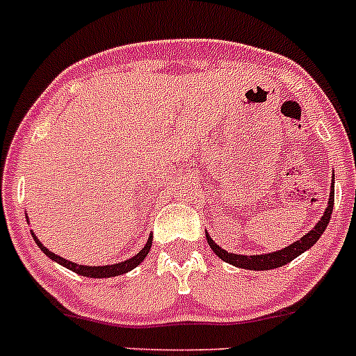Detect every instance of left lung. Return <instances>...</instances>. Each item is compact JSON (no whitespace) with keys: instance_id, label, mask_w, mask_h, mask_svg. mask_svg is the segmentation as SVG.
I'll list each match as a JSON object with an SVG mask.
<instances>
[{"instance_id":"1","label":"left lung","mask_w":356,"mask_h":356,"mask_svg":"<svg viewBox=\"0 0 356 356\" xmlns=\"http://www.w3.org/2000/svg\"><path fill=\"white\" fill-rule=\"evenodd\" d=\"M332 191H330V198H328V205L325 209L323 216L321 219L316 223V227L313 230L309 232L307 235L300 238V241L293 242L290 244L288 248L281 249V251H274V253H265V254H234V253H228L225 249L219 248L214 241L211 238V235L205 232V237H207L209 245L211 249L218 254L219 258L227 264L235 265L238 268H245V270H270V268H277V267H283V265L290 264L293 258H297L298 254H302L304 251H307L311 245L316 244L318 238L321 237V234L325 232L327 228L328 221H330V216H332V209H334V181H332Z\"/></svg>"}]
</instances>
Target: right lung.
<instances>
[{
    "mask_svg": "<svg viewBox=\"0 0 356 356\" xmlns=\"http://www.w3.org/2000/svg\"><path fill=\"white\" fill-rule=\"evenodd\" d=\"M31 235H33V238H35L36 244H38V248L42 249L43 253L47 254L51 260L58 261L59 265L70 268V270H73L75 274L86 275V277H96V279H99V277H115V275L126 274V272H129L131 268H135L137 265L142 264V260L147 257L149 251H151V245H152V235H151V237L147 238V244H145L144 248H142L140 251L135 254V257L129 258V260L119 261V264H115V265H98V267H88V265H77V264H73V261L65 260V258L58 257V254L52 253V251H49V249L45 248V245H43L42 242L38 241V238H36V235L33 234V230H31Z\"/></svg>",
    "mask_w": 356,
    "mask_h": 356,
    "instance_id": "right-lung-1",
    "label": "right lung"
}]
</instances>
